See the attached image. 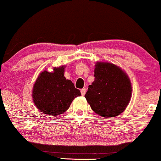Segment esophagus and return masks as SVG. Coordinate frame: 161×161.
I'll return each instance as SVG.
<instances>
[{
    "instance_id": "34e87169",
    "label": "esophagus",
    "mask_w": 161,
    "mask_h": 161,
    "mask_svg": "<svg viewBox=\"0 0 161 161\" xmlns=\"http://www.w3.org/2000/svg\"><path fill=\"white\" fill-rule=\"evenodd\" d=\"M86 90L85 88L81 89V95H82V96L85 95V93H86Z\"/></svg>"
}]
</instances>
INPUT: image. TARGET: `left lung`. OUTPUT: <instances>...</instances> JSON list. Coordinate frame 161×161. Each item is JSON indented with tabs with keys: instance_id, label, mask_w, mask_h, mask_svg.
I'll return each mask as SVG.
<instances>
[{
	"instance_id": "8db88e82",
	"label": "left lung",
	"mask_w": 161,
	"mask_h": 161,
	"mask_svg": "<svg viewBox=\"0 0 161 161\" xmlns=\"http://www.w3.org/2000/svg\"><path fill=\"white\" fill-rule=\"evenodd\" d=\"M131 94L130 81L120 68L113 64L97 62L94 80L85 97L94 113L110 117L117 116L125 109Z\"/></svg>"
}]
</instances>
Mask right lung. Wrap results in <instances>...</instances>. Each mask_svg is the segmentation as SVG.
Listing matches in <instances>:
<instances>
[{"mask_svg": "<svg viewBox=\"0 0 161 161\" xmlns=\"http://www.w3.org/2000/svg\"><path fill=\"white\" fill-rule=\"evenodd\" d=\"M64 67L53 71H42L33 88V99L37 108L44 114L57 116L67 111L73 99L81 95L71 81L64 76Z\"/></svg>", "mask_w": 161, "mask_h": 161, "instance_id": "add662e5", "label": "right lung"}]
</instances>
